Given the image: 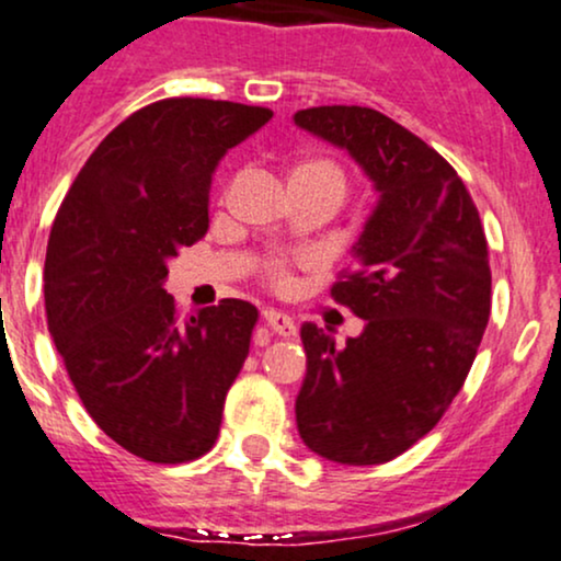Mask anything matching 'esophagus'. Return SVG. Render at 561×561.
Listing matches in <instances>:
<instances>
[{
	"mask_svg": "<svg viewBox=\"0 0 561 561\" xmlns=\"http://www.w3.org/2000/svg\"><path fill=\"white\" fill-rule=\"evenodd\" d=\"M263 319H266V324L272 327V330L279 334V337H293V334H295V321L289 319L287 313L268 308V311H263Z\"/></svg>",
	"mask_w": 561,
	"mask_h": 561,
	"instance_id": "esophagus-1",
	"label": "esophagus"
}]
</instances>
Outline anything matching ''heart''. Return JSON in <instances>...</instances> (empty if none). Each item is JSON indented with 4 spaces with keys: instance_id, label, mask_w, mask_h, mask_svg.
<instances>
[{
    "instance_id": "obj_1",
    "label": "heart",
    "mask_w": 561,
    "mask_h": 561,
    "mask_svg": "<svg viewBox=\"0 0 561 561\" xmlns=\"http://www.w3.org/2000/svg\"><path fill=\"white\" fill-rule=\"evenodd\" d=\"M298 171H308V173H319V176H327L332 179L334 184H340L345 190V173L337 169V165L332 163V160H311V163H302ZM266 276L268 282L276 287L287 285L289 282V259L287 255H276V259H272L266 263Z\"/></svg>"
}]
</instances>
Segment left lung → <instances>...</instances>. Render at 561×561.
Returning <instances> with one entry per match:
<instances>
[{
	"label": "left lung",
	"mask_w": 561,
	"mask_h": 561,
	"mask_svg": "<svg viewBox=\"0 0 561 561\" xmlns=\"http://www.w3.org/2000/svg\"><path fill=\"white\" fill-rule=\"evenodd\" d=\"M295 124L351 152L379 192L356 266L330 289L366 327L337 345L302 324L298 430L324 459L382 465L443 420L472 369L491 317L485 231L454 165L388 115L321 105Z\"/></svg>",
	"instance_id": "left-lung-1"
}]
</instances>
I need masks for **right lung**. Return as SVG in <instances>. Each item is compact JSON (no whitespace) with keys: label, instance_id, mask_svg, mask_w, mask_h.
I'll list each match as a JSON object with an SVG mask.
<instances>
[{"label":"right lung","instance_id":"right-lung-1","mask_svg":"<svg viewBox=\"0 0 561 561\" xmlns=\"http://www.w3.org/2000/svg\"><path fill=\"white\" fill-rule=\"evenodd\" d=\"M268 107L169 96L131 113L70 184L44 261V308L83 409L128 454L184 465L214 448L259 308L182 319L169 259L208 231L210 176Z\"/></svg>","mask_w":561,"mask_h":561}]
</instances>
